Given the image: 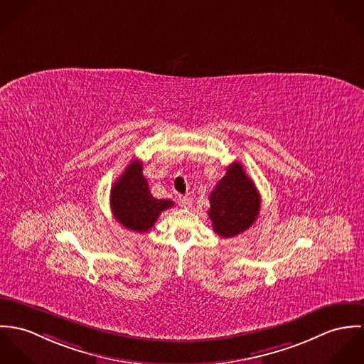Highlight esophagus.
Here are the masks:
<instances>
[{
  "label": "esophagus",
  "instance_id": "esophagus-1",
  "mask_svg": "<svg viewBox=\"0 0 364 364\" xmlns=\"http://www.w3.org/2000/svg\"><path fill=\"white\" fill-rule=\"evenodd\" d=\"M178 203H180V206H183V208H190V206H191V198L184 197V196H180V197H178Z\"/></svg>",
  "mask_w": 364,
  "mask_h": 364
}]
</instances>
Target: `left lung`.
<instances>
[{
  "label": "left lung",
  "instance_id": "obj_1",
  "mask_svg": "<svg viewBox=\"0 0 364 364\" xmlns=\"http://www.w3.org/2000/svg\"><path fill=\"white\" fill-rule=\"evenodd\" d=\"M209 202L208 215L213 232L228 239L240 235L257 220L261 198L242 163L235 162L212 190Z\"/></svg>",
  "mask_w": 364,
  "mask_h": 364
}]
</instances>
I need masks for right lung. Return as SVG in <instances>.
Here are the masks:
<instances>
[{
	"mask_svg": "<svg viewBox=\"0 0 364 364\" xmlns=\"http://www.w3.org/2000/svg\"><path fill=\"white\" fill-rule=\"evenodd\" d=\"M110 206L125 229L145 233L154 228L164 209L173 206V202L154 198L142 173V162L132 161L112 187Z\"/></svg>",
	"mask_w": 364,
	"mask_h": 364,
	"instance_id": "obj_1",
	"label": "right lung"
}]
</instances>
